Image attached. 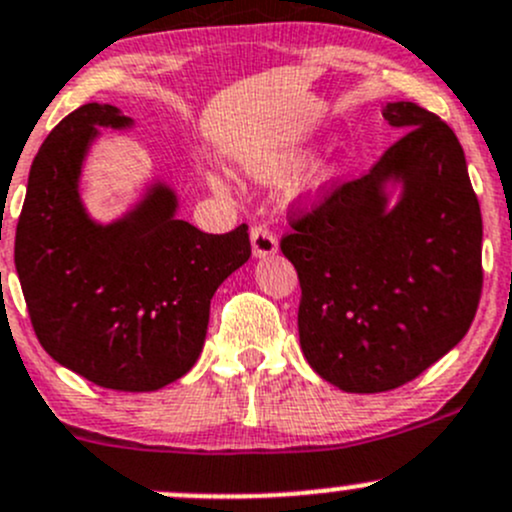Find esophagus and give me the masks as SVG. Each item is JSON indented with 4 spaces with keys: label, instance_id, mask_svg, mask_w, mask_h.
<instances>
[{
    "label": "esophagus",
    "instance_id": "obj_1",
    "mask_svg": "<svg viewBox=\"0 0 512 512\" xmlns=\"http://www.w3.org/2000/svg\"><path fill=\"white\" fill-rule=\"evenodd\" d=\"M250 245H252V257H272L277 252V237L267 230L265 225H255L250 230Z\"/></svg>",
    "mask_w": 512,
    "mask_h": 512
}]
</instances>
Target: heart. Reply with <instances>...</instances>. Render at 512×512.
<instances>
[{
    "label": "heart",
    "instance_id": "b5f03b06",
    "mask_svg": "<svg viewBox=\"0 0 512 512\" xmlns=\"http://www.w3.org/2000/svg\"><path fill=\"white\" fill-rule=\"evenodd\" d=\"M307 160H309L307 151H297V153H292V156H285L280 160H272V163L260 165V168H255V175L260 180H272V183H277V180H287L289 175L299 173V170L307 165ZM327 178H329V170H322V173L317 175V180H314V188H319V185H322ZM210 180H213L215 188H223V180H220L218 175H213Z\"/></svg>",
    "mask_w": 512,
    "mask_h": 512
}]
</instances>
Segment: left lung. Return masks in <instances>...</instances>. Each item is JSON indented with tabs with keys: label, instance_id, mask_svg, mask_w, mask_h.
Segmentation results:
<instances>
[{
	"label": "left lung",
	"instance_id": "left-lung-1",
	"mask_svg": "<svg viewBox=\"0 0 512 512\" xmlns=\"http://www.w3.org/2000/svg\"><path fill=\"white\" fill-rule=\"evenodd\" d=\"M381 113L404 136L280 242L302 287L304 359L349 394L436 364L466 337L483 287V220L456 133L411 101Z\"/></svg>",
	"mask_w": 512,
	"mask_h": 512
}]
</instances>
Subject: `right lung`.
Listing matches in <instances>:
<instances>
[{
	"label": "right lung",
	"mask_w": 512,
	"mask_h": 512,
	"mask_svg": "<svg viewBox=\"0 0 512 512\" xmlns=\"http://www.w3.org/2000/svg\"><path fill=\"white\" fill-rule=\"evenodd\" d=\"M98 128L126 131L133 118L86 103L41 143L14 265L51 359L103 389L158 391L198 361L210 299L250 260V235L247 225L208 235L180 220L178 193L160 178L121 218H91L79 183Z\"/></svg>",
	"instance_id": "obj_1"
}]
</instances>
